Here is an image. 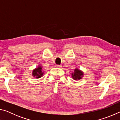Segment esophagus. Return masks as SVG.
Listing matches in <instances>:
<instances>
[{"label":"esophagus","mask_w":120,"mask_h":120,"mask_svg":"<svg viewBox=\"0 0 120 120\" xmlns=\"http://www.w3.org/2000/svg\"><path fill=\"white\" fill-rule=\"evenodd\" d=\"M56 67H58V68H61V65H56Z\"/></svg>","instance_id":"34e87169"}]
</instances>
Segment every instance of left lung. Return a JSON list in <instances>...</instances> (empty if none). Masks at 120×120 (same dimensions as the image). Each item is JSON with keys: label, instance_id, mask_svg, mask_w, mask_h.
Returning <instances> with one entry per match:
<instances>
[{"label": "left lung", "instance_id": "obj_1", "mask_svg": "<svg viewBox=\"0 0 120 120\" xmlns=\"http://www.w3.org/2000/svg\"><path fill=\"white\" fill-rule=\"evenodd\" d=\"M72 78L74 80H80L84 76V72L78 69H75L74 72L71 74Z\"/></svg>", "mask_w": 120, "mask_h": 120}]
</instances>
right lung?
Returning <instances> with one entry per match:
<instances>
[{
  "label": "right lung",
  "mask_w": 120,
  "mask_h": 120,
  "mask_svg": "<svg viewBox=\"0 0 120 120\" xmlns=\"http://www.w3.org/2000/svg\"><path fill=\"white\" fill-rule=\"evenodd\" d=\"M43 72L42 71V68L41 66H38V68H36L35 69L33 70L32 72V76L36 78H41L43 75Z\"/></svg>",
  "instance_id": "1"
}]
</instances>
